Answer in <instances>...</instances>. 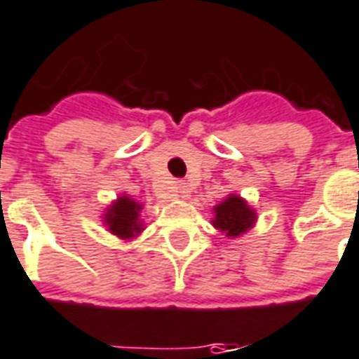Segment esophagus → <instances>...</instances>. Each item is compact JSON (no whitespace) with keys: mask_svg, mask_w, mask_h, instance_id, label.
Listing matches in <instances>:
<instances>
[{"mask_svg":"<svg viewBox=\"0 0 359 359\" xmlns=\"http://www.w3.org/2000/svg\"><path fill=\"white\" fill-rule=\"evenodd\" d=\"M176 193H177V196H182V198H185V196H189V191H187V187H185V185H180Z\"/></svg>","mask_w":359,"mask_h":359,"instance_id":"34e87169","label":"esophagus"}]
</instances>
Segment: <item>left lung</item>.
<instances>
[{"instance_id": "1", "label": "left lung", "mask_w": 359, "mask_h": 359, "mask_svg": "<svg viewBox=\"0 0 359 359\" xmlns=\"http://www.w3.org/2000/svg\"><path fill=\"white\" fill-rule=\"evenodd\" d=\"M214 214L215 217L212 219V225L219 229L221 233H225V236H233V238L246 233L248 229H252L257 219L255 210L242 196L233 195V193L215 206Z\"/></svg>"}]
</instances>
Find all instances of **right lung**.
<instances>
[{
	"label": "right lung",
	"instance_id": "obj_1",
	"mask_svg": "<svg viewBox=\"0 0 359 359\" xmlns=\"http://www.w3.org/2000/svg\"><path fill=\"white\" fill-rule=\"evenodd\" d=\"M140 212H142V204L130 198V196L123 195L118 196L117 201L106 210L104 223H106L111 234L123 238V241H130V238L138 236L144 231L142 229L144 225L140 221Z\"/></svg>",
	"mask_w": 359,
	"mask_h": 359
}]
</instances>
